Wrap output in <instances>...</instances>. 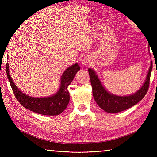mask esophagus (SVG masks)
<instances>
[{"mask_svg": "<svg viewBox=\"0 0 157 157\" xmlns=\"http://www.w3.org/2000/svg\"><path fill=\"white\" fill-rule=\"evenodd\" d=\"M82 64L84 66H87L89 65V58L88 56H84L82 59Z\"/></svg>", "mask_w": 157, "mask_h": 157, "instance_id": "esophagus-1", "label": "esophagus"}]
</instances>
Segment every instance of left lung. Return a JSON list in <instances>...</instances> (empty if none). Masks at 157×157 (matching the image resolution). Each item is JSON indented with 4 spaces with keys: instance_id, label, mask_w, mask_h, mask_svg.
Segmentation results:
<instances>
[{
    "instance_id": "obj_1",
    "label": "left lung",
    "mask_w": 157,
    "mask_h": 157,
    "mask_svg": "<svg viewBox=\"0 0 157 157\" xmlns=\"http://www.w3.org/2000/svg\"><path fill=\"white\" fill-rule=\"evenodd\" d=\"M152 69V62L151 61L144 84L137 92L128 96H117L106 90L94 70L89 68L88 72L92 87L93 96L96 102L102 110L109 113H119L131 108L140 101L147 93Z\"/></svg>"
}]
</instances>
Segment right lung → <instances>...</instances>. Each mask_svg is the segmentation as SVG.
I'll use <instances>...</instances> for the list:
<instances>
[{"instance_id":"right-lung-1","label":"right lung","mask_w":157,"mask_h":157,"mask_svg":"<svg viewBox=\"0 0 157 157\" xmlns=\"http://www.w3.org/2000/svg\"><path fill=\"white\" fill-rule=\"evenodd\" d=\"M79 69L80 67L78 63L70 66L63 72L61 78L60 88L55 94L48 97L36 98L24 94L17 88L10 75L9 63L6 65L7 78L13 92L20 104L29 111L43 115H58L67 108L69 102L67 87Z\"/></svg>"}]
</instances>
